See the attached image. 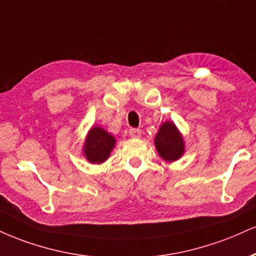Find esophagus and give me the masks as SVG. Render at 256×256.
<instances>
[{
  "label": "esophagus",
  "mask_w": 256,
  "mask_h": 256,
  "mask_svg": "<svg viewBox=\"0 0 256 256\" xmlns=\"http://www.w3.org/2000/svg\"><path fill=\"white\" fill-rule=\"evenodd\" d=\"M128 134H130V137L132 138H140L142 136V131L140 128H130V130H128Z\"/></svg>",
  "instance_id": "1"
}]
</instances>
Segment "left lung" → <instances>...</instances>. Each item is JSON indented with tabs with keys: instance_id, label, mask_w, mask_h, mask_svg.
I'll use <instances>...</instances> for the list:
<instances>
[{
	"instance_id": "1",
	"label": "left lung",
	"mask_w": 256,
	"mask_h": 256,
	"mask_svg": "<svg viewBox=\"0 0 256 256\" xmlns=\"http://www.w3.org/2000/svg\"><path fill=\"white\" fill-rule=\"evenodd\" d=\"M155 146L158 155L167 162L176 161L184 155V142L182 134L174 122H166L160 126L155 137Z\"/></svg>"
}]
</instances>
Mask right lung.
<instances>
[{"instance_id": "1", "label": "right lung", "mask_w": 256, "mask_h": 256, "mask_svg": "<svg viewBox=\"0 0 256 256\" xmlns=\"http://www.w3.org/2000/svg\"><path fill=\"white\" fill-rule=\"evenodd\" d=\"M116 146V138L100 126H93L86 137L83 155L88 162L100 164L110 158Z\"/></svg>"}]
</instances>
